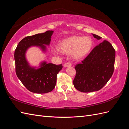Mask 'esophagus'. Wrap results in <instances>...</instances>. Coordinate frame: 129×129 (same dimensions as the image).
I'll return each instance as SVG.
<instances>
[{
  "label": "esophagus",
  "mask_w": 129,
  "mask_h": 129,
  "mask_svg": "<svg viewBox=\"0 0 129 129\" xmlns=\"http://www.w3.org/2000/svg\"><path fill=\"white\" fill-rule=\"evenodd\" d=\"M64 66L65 67H71L72 64H71V63H70V62H67V63H66L64 64Z\"/></svg>",
  "instance_id": "obj_1"
}]
</instances>
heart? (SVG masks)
<instances>
[{"label":"heart","mask_w":129,"mask_h":129,"mask_svg":"<svg viewBox=\"0 0 129 129\" xmlns=\"http://www.w3.org/2000/svg\"><path fill=\"white\" fill-rule=\"evenodd\" d=\"M93 42L88 37L72 36L61 41L58 44V49L63 53L72 54L75 59L82 58L90 51Z\"/></svg>","instance_id":"heart-1"}]
</instances>
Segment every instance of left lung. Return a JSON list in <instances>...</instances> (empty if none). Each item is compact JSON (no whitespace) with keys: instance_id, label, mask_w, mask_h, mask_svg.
Returning a JSON list of instances; mask_svg holds the SVG:
<instances>
[{"instance_id":"left-lung-1","label":"left lung","mask_w":129,"mask_h":129,"mask_svg":"<svg viewBox=\"0 0 129 129\" xmlns=\"http://www.w3.org/2000/svg\"><path fill=\"white\" fill-rule=\"evenodd\" d=\"M100 40L101 37L92 34ZM115 50L112 45L104 40L96 46L81 63L75 66L76 75L74 86L82 92L98 91L107 84L115 68Z\"/></svg>"}]
</instances>
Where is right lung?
Wrapping results in <instances>:
<instances>
[{
    "instance_id": "obj_1",
    "label": "right lung",
    "mask_w": 129,
    "mask_h": 129,
    "mask_svg": "<svg viewBox=\"0 0 129 129\" xmlns=\"http://www.w3.org/2000/svg\"><path fill=\"white\" fill-rule=\"evenodd\" d=\"M53 30L27 36L18 44L14 52L15 73L24 86L32 92L46 93L52 91L56 83L57 75L62 69V64H47L42 62L41 67L35 69L27 62L25 53L27 49L33 46H39L45 50L44 45H49Z\"/></svg>"
}]
</instances>
